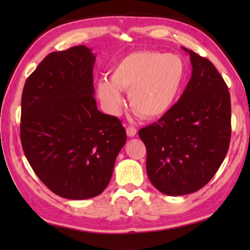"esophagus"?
Masks as SVG:
<instances>
[{
  "mask_svg": "<svg viewBox=\"0 0 250 250\" xmlns=\"http://www.w3.org/2000/svg\"><path fill=\"white\" fill-rule=\"evenodd\" d=\"M136 129L134 128V126H128L126 128V135H128L129 137H133L136 135Z\"/></svg>",
  "mask_w": 250,
  "mask_h": 250,
  "instance_id": "1",
  "label": "esophagus"
}]
</instances>
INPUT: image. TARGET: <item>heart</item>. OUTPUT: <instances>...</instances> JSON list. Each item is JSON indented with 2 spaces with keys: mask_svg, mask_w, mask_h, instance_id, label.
Segmentation results:
<instances>
[{
  "mask_svg": "<svg viewBox=\"0 0 250 250\" xmlns=\"http://www.w3.org/2000/svg\"><path fill=\"white\" fill-rule=\"evenodd\" d=\"M185 78L186 65L179 56L137 51L117 62L110 82L100 79L97 92L110 115L121 114L125 106L121 91H129L132 109L146 119H157L173 107Z\"/></svg>",
  "mask_w": 250,
  "mask_h": 250,
  "instance_id": "heart-1",
  "label": "heart"
}]
</instances>
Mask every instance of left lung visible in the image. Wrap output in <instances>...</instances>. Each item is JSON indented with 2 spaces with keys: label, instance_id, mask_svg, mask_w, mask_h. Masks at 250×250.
<instances>
[{
  "label": "left lung",
  "instance_id": "8db88e82",
  "mask_svg": "<svg viewBox=\"0 0 250 250\" xmlns=\"http://www.w3.org/2000/svg\"><path fill=\"white\" fill-rule=\"evenodd\" d=\"M191 78L182 97L158 122L142 128L148 178L160 192L193 193L214 177L229 149L231 100L213 63L192 50Z\"/></svg>",
  "mask_w": 250,
  "mask_h": 250
}]
</instances>
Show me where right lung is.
<instances>
[{"mask_svg":"<svg viewBox=\"0 0 250 250\" xmlns=\"http://www.w3.org/2000/svg\"><path fill=\"white\" fill-rule=\"evenodd\" d=\"M94 62L83 45L51 52L26 79L21 98L24 155L52 192L70 200L103 192L126 142L120 120L98 109Z\"/></svg>","mask_w":250,"mask_h":250,"instance_id":"add662e5","label":"right lung"}]
</instances>
